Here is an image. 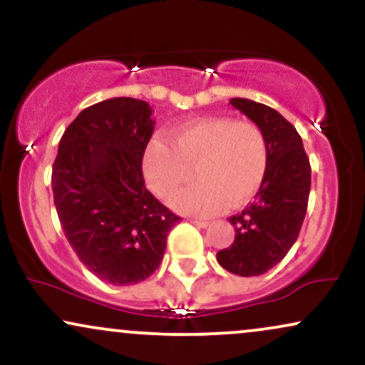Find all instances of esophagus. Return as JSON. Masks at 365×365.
Instances as JSON below:
<instances>
[{"mask_svg":"<svg viewBox=\"0 0 365 365\" xmlns=\"http://www.w3.org/2000/svg\"><path fill=\"white\" fill-rule=\"evenodd\" d=\"M192 225H195L197 228H207V221H202V220H190Z\"/></svg>","mask_w":365,"mask_h":365,"instance_id":"34e87169","label":"esophagus"}]
</instances>
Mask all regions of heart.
Listing matches in <instances>:
<instances>
[{"label": "heart", "mask_w": 365, "mask_h": 365, "mask_svg": "<svg viewBox=\"0 0 365 365\" xmlns=\"http://www.w3.org/2000/svg\"><path fill=\"white\" fill-rule=\"evenodd\" d=\"M170 142L154 137L142 154L145 183L168 197L195 166L197 183L182 188L170 206L182 215L206 217L226 206L240 207L261 188L269 165L266 135L252 121L207 116L178 125Z\"/></svg>", "instance_id": "b5f03b06"}]
</instances>
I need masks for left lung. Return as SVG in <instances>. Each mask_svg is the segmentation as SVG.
<instances>
[{"label":"left lung","mask_w":365,"mask_h":365,"mask_svg":"<svg viewBox=\"0 0 365 365\" xmlns=\"http://www.w3.org/2000/svg\"><path fill=\"white\" fill-rule=\"evenodd\" d=\"M235 110L266 135L269 165L255 200L230 217L235 240L216 254L217 262L238 276H259L276 266L302 228L311 192V165L295 127L266 104L230 99Z\"/></svg>","instance_id":"obj_1"}]
</instances>
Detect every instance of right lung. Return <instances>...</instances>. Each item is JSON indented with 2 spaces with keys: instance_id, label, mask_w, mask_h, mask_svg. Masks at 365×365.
Here are the masks:
<instances>
[{
  "instance_id": "add662e5",
  "label": "right lung",
  "mask_w": 365,
  "mask_h": 365,
  "mask_svg": "<svg viewBox=\"0 0 365 365\" xmlns=\"http://www.w3.org/2000/svg\"><path fill=\"white\" fill-rule=\"evenodd\" d=\"M153 108L113 98L86 108L63 133L53 197L66 240L91 273L116 287L158 269L180 217L145 188L142 154L154 132Z\"/></svg>"
}]
</instances>
